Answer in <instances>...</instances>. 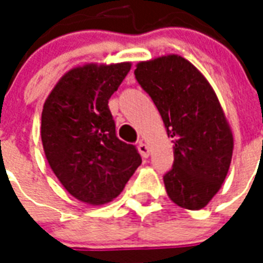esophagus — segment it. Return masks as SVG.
<instances>
[{
	"label": "esophagus",
	"mask_w": 263,
	"mask_h": 263,
	"mask_svg": "<svg viewBox=\"0 0 263 263\" xmlns=\"http://www.w3.org/2000/svg\"><path fill=\"white\" fill-rule=\"evenodd\" d=\"M138 150H139L140 156L143 157V158H147L148 154H150V153H148L147 144L143 143V142H139V143H138Z\"/></svg>",
	"instance_id": "obj_1"
}]
</instances>
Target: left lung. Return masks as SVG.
<instances>
[{
    "label": "left lung",
    "instance_id": "1",
    "mask_svg": "<svg viewBox=\"0 0 263 263\" xmlns=\"http://www.w3.org/2000/svg\"><path fill=\"white\" fill-rule=\"evenodd\" d=\"M135 78L172 138L175 160L164 175L169 198L188 210L204 208L224 183L233 150L216 92L190 61L176 54L139 63Z\"/></svg>",
    "mask_w": 263,
    "mask_h": 263
}]
</instances>
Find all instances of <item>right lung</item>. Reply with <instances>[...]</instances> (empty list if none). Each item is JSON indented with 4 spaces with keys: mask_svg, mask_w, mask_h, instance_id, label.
Instances as JSON below:
<instances>
[{
    "mask_svg": "<svg viewBox=\"0 0 263 263\" xmlns=\"http://www.w3.org/2000/svg\"><path fill=\"white\" fill-rule=\"evenodd\" d=\"M131 64H87L59 80L42 110L43 150L51 171L76 199L102 204L119 195L142 158L116 136L107 102Z\"/></svg>",
    "mask_w": 263,
    "mask_h": 263,
    "instance_id": "1",
    "label": "right lung"
}]
</instances>
